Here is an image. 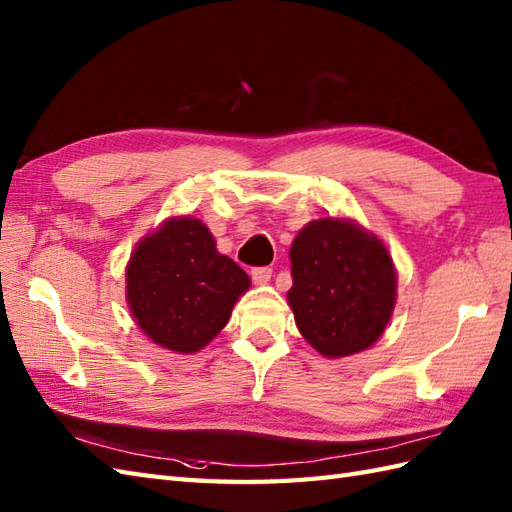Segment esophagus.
I'll return each instance as SVG.
<instances>
[{
  "label": "esophagus",
  "instance_id": "esophagus-1",
  "mask_svg": "<svg viewBox=\"0 0 512 512\" xmlns=\"http://www.w3.org/2000/svg\"><path fill=\"white\" fill-rule=\"evenodd\" d=\"M251 277H253L255 283H266V281H270V277H272V268H268V266L253 268V270H251Z\"/></svg>",
  "mask_w": 512,
  "mask_h": 512
}]
</instances>
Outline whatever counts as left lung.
I'll return each instance as SVG.
<instances>
[{"mask_svg":"<svg viewBox=\"0 0 512 512\" xmlns=\"http://www.w3.org/2000/svg\"><path fill=\"white\" fill-rule=\"evenodd\" d=\"M288 301L296 327L327 358L371 347L395 307L397 277L386 246L351 222L323 218L290 248Z\"/></svg>","mask_w":512,"mask_h":512,"instance_id":"left-lung-1","label":"left lung"}]
</instances>
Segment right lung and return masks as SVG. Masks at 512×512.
<instances>
[{"label": "right lung", "mask_w": 512, "mask_h": 512, "mask_svg": "<svg viewBox=\"0 0 512 512\" xmlns=\"http://www.w3.org/2000/svg\"><path fill=\"white\" fill-rule=\"evenodd\" d=\"M251 279L216 251L200 220L176 218L141 242L126 270V299L144 334L176 353L205 347L229 323Z\"/></svg>", "instance_id": "1"}]
</instances>
